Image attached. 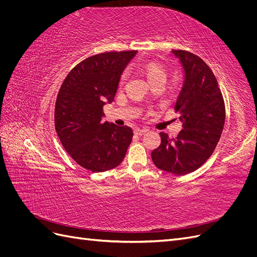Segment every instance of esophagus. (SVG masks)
I'll list each match as a JSON object with an SVG mask.
<instances>
[{"label":"esophagus","mask_w":257,"mask_h":257,"mask_svg":"<svg viewBox=\"0 0 257 257\" xmlns=\"http://www.w3.org/2000/svg\"><path fill=\"white\" fill-rule=\"evenodd\" d=\"M147 132H148V130H146V128H135L134 130L135 135H144L147 133Z\"/></svg>","instance_id":"34e87169"}]
</instances>
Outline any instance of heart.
Returning <instances> with one entry per match:
<instances>
[{
    "instance_id": "b5f03b06",
    "label": "heart",
    "mask_w": 257,
    "mask_h": 257,
    "mask_svg": "<svg viewBox=\"0 0 257 257\" xmlns=\"http://www.w3.org/2000/svg\"><path fill=\"white\" fill-rule=\"evenodd\" d=\"M142 71L146 75L148 81H149L152 85L157 83H163L164 84L167 80V72L166 69L162 65L154 63V62H146L142 65ZM126 78V74L123 73L121 76V81Z\"/></svg>"
}]
</instances>
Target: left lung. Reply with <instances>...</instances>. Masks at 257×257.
<instances>
[{"label":"left lung","instance_id":"obj_1","mask_svg":"<svg viewBox=\"0 0 257 257\" xmlns=\"http://www.w3.org/2000/svg\"><path fill=\"white\" fill-rule=\"evenodd\" d=\"M185 72L175 112L183 122L176 138L161 132V145L153 150L154 165L182 176L205 164L220 141L225 123V104L214 74L203 59L186 50H173Z\"/></svg>","mask_w":257,"mask_h":257}]
</instances>
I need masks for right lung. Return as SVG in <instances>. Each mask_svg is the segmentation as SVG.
I'll use <instances>...</instances> for the list:
<instances>
[{
	"label": "right lung",
	"mask_w": 257,
	"mask_h": 257,
	"mask_svg": "<svg viewBox=\"0 0 257 257\" xmlns=\"http://www.w3.org/2000/svg\"><path fill=\"white\" fill-rule=\"evenodd\" d=\"M136 50L94 54L77 64L62 83L54 126L72 159L93 173L120 165L133 138L130 126L103 122L105 102H112L124 67Z\"/></svg>",
	"instance_id": "add662e5"
}]
</instances>
